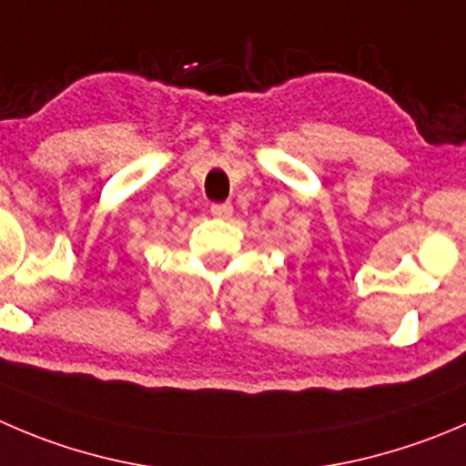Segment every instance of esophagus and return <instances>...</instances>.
Wrapping results in <instances>:
<instances>
[{"instance_id": "obj_1", "label": "esophagus", "mask_w": 466, "mask_h": 466, "mask_svg": "<svg viewBox=\"0 0 466 466\" xmlns=\"http://www.w3.org/2000/svg\"><path fill=\"white\" fill-rule=\"evenodd\" d=\"M232 214H234V207L229 205V202H223V205H211V216H214V218L228 220L232 218Z\"/></svg>"}]
</instances>
